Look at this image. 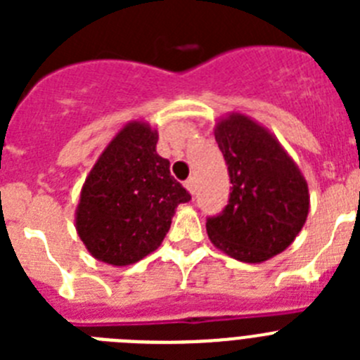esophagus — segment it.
I'll use <instances>...</instances> for the list:
<instances>
[{"label":"esophagus","mask_w":360,"mask_h":360,"mask_svg":"<svg viewBox=\"0 0 360 360\" xmlns=\"http://www.w3.org/2000/svg\"><path fill=\"white\" fill-rule=\"evenodd\" d=\"M184 186L187 187V191H189L191 195H195V193H196V180H195V178H193V176L187 178L186 184H184Z\"/></svg>","instance_id":"esophagus-1"}]
</instances>
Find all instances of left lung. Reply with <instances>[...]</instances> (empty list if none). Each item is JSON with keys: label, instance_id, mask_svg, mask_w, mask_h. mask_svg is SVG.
Wrapping results in <instances>:
<instances>
[{"label": "left lung", "instance_id": "left-lung-1", "mask_svg": "<svg viewBox=\"0 0 360 360\" xmlns=\"http://www.w3.org/2000/svg\"><path fill=\"white\" fill-rule=\"evenodd\" d=\"M231 193L224 211L207 218L219 250L245 263H262L295 240L308 216V186L274 136L245 115L216 126Z\"/></svg>", "mask_w": 360, "mask_h": 360}]
</instances>
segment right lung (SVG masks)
<instances>
[{
    "label": "right lung",
    "instance_id": "add662e5",
    "mask_svg": "<svg viewBox=\"0 0 360 360\" xmlns=\"http://www.w3.org/2000/svg\"><path fill=\"white\" fill-rule=\"evenodd\" d=\"M157 142L148 124H128L86 178L75 224L98 262L122 266L148 256L164 241L176 205L191 200Z\"/></svg>",
    "mask_w": 360,
    "mask_h": 360
}]
</instances>
